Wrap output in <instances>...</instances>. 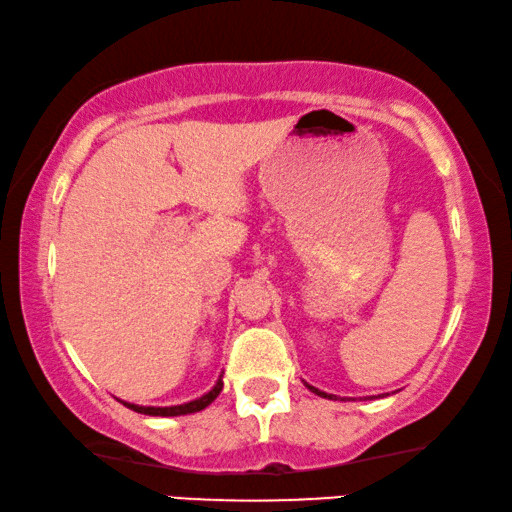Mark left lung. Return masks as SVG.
Here are the masks:
<instances>
[{
	"instance_id": "obj_1",
	"label": "left lung",
	"mask_w": 512,
	"mask_h": 512,
	"mask_svg": "<svg viewBox=\"0 0 512 512\" xmlns=\"http://www.w3.org/2000/svg\"><path fill=\"white\" fill-rule=\"evenodd\" d=\"M305 387H307V389H310V392H312V394H316V396H321V399H330V401H339V399H342V396H335V394L321 392V389H319V387H312L310 383H305ZM380 396H385V394H380ZM369 399H373V396H369ZM342 401H346V399H342Z\"/></svg>"
}]
</instances>
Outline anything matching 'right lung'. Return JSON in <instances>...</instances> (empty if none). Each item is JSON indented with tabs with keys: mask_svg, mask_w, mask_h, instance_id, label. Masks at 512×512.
<instances>
[{
	"mask_svg": "<svg viewBox=\"0 0 512 512\" xmlns=\"http://www.w3.org/2000/svg\"><path fill=\"white\" fill-rule=\"evenodd\" d=\"M223 389V371L218 380L214 383V387L205 392L198 399H193L189 403H180V405H164V408H159V405H136V403H129V401H120L125 405V408L139 412V415H148V417H182V415H193V412H200L205 410L209 403H212L218 394H221Z\"/></svg>",
	"mask_w": 512,
	"mask_h": 512,
	"instance_id": "right-lung-1",
	"label": "right lung"
}]
</instances>
